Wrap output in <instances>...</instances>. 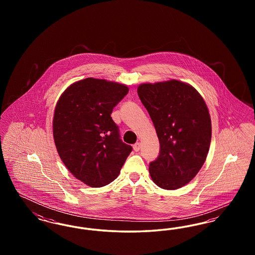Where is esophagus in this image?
Segmentation results:
<instances>
[{"label": "esophagus", "instance_id": "1", "mask_svg": "<svg viewBox=\"0 0 255 255\" xmlns=\"http://www.w3.org/2000/svg\"><path fill=\"white\" fill-rule=\"evenodd\" d=\"M133 148L134 152H138L139 149H140V143H139V142H136V143L133 146Z\"/></svg>", "mask_w": 255, "mask_h": 255}]
</instances>
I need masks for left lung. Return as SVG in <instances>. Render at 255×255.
Returning a JSON list of instances; mask_svg holds the SVG:
<instances>
[{"mask_svg": "<svg viewBox=\"0 0 255 255\" xmlns=\"http://www.w3.org/2000/svg\"><path fill=\"white\" fill-rule=\"evenodd\" d=\"M137 95L159 141L150 176L160 188H181L202 168L209 150L211 121L206 102L192 86L178 80L141 84Z\"/></svg>", "mask_w": 255, "mask_h": 255, "instance_id": "left-lung-1", "label": "left lung"}]
</instances>
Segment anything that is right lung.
<instances>
[{
    "label": "right lung",
    "instance_id": "right-lung-1",
    "mask_svg": "<svg viewBox=\"0 0 255 255\" xmlns=\"http://www.w3.org/2000/svg\"><path fill=\"white\" fill-rule=\"evenodd\" d=\"M128 91L127 86L90 77L70 86L55 107L53 138L59 157L76 179L92 187L117 179L132 152L111 117Z\"/></svg>",
    "mask_w": 255,
    "mask_h": 255
}]
</instances>
